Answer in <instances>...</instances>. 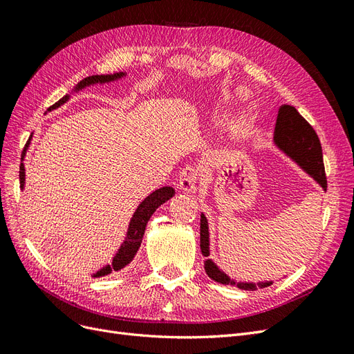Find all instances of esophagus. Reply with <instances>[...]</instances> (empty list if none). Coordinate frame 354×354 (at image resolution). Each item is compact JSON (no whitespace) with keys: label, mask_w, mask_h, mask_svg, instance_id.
Listing matches in <instances>:
<instances>
[{"label":"esophagus","mask_w":354,"mask_h":354,"mask_svg":"<svg viewBox=\"0 0 354 354\" xmlns=\"http://www.w3.org/2000/svg\"><path fill=\"white\" fill-rule=\"evenodd\" d=\"M198 183V174L194 167H186L181 169L180 177H178V187L186 192V194H194L196 190Z\"/></svg>","instance_id":"34e87169"}]
</instances>
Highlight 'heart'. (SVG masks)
<instances>
[{
	"label": "heart",
	"instance_id": "obj_1",
	"mask_svg": "<svg viewBox=\"0 0 354 354\" xmlns=\"http://www.w3.org/2000/svg\"><path fill=\"white\" fill-rule=\"evenodd\" d=\"M239 97H242V93H241V91L229 93V94H226V95H223V99L220 100V106H221V108H224V109H229V108H232V106H233L234 103H236V102L239 100ZM251 122H252V116H251V115L243 116L242 121H239V122L236 124V127H234V130H233L234 136L241 137V136L246 134V131L250 130V124H251Z\"/></svg>",
	"mask_w": 354,
	"mask_h": 354
}]
</instances>
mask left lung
Wrapping results in <instances>:
<instances>
[{"mask_svg":"<svg viewBox=\"0 0 354 354\" xmlns=\"http://www.w3.org/2000/svg\"><path fill=\"white\" fill-rule=\"evenodd\" d=\"M274 143L289 158H292L307 174L312 176L320 185V187L326 192L328 183L322 146H320L319 137L313 130V127L298 113L294 106H281L274 127ZM201 251L203 257L209 255L208 221L203 214L201 216ZM203 269H205L207 274L212 281L223 285H234L241 289H246V291H255L257 288H266L272 285V282H234L226 273L221 272L209 259L203 261Z\"/></svg>","mask_w":354,"mask_h":354,"instance_id":"8db88e82","label":"left lung"}]
</instances>
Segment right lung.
Instances as JSON below:
<instances>
[{"mask_svg": "<svg viewBox=\"0 0 354 354\" xmlns=\"http://www.w3.org/2000/svg\"><path fill=\"white\" fill-rule=\"evenodd\" d=\"M124 72H120V73H113V75H93V77H87L84 78L82 81L78 82L77 87H75V90H82L84 87H87V85H93V84H104V82H111V81H115V80H120L124 77ZM69 100V95L66 94L65 97H62L59 102H56L53 106H50L48 111L51 109H56L59 108V106H62L63 103H66ZM29 142H30V137H29ZM29 142L26 143L25 149H24V153H22V160L25 158V153H26V147L29 145ZM19 180H20V187L24 189L25 186V165L20 164V169H19ZM174 196V189L169 187V186H165V187H160L158 190H155L153 194L149 195L140 205H138V208L136 209L134 216L130 221V226H128V232H127V238L125 241L121 243V248L118 250L116 255L113 257V261L111 266H106L103 267L102 270H99L95 274H93V277H102V276H106L112 272H118L124 269V267L131 263L134 255L137 254L138 248H140L142 245V241H143V234H145V230H146V224L149 221V218L152 217V214L156 211L158 207L162 205L164 202H167L169 198Z\"/></svg>", "mask_w": 354, "mask_h": 354, "instance_id": "add662e5", "label": "right lung"}]
</instances>
